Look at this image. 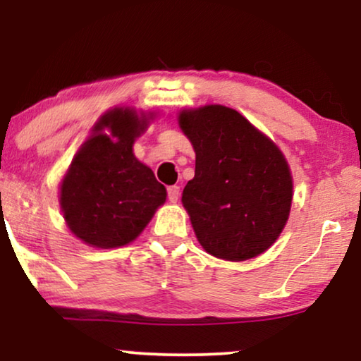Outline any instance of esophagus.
<instances>
[{
	"label": "esophagus",
	"mask_w": 361,
	"mask_h": 361,
	"mask_svg": "<svg viewBox=\"0 0 361 361\" xmlns=\"http://www.w3.org/2000/svg\"><path fill=\"white\" fill-rule=\"evenodd\" d=\"M180 195V187L179 185H169L167 187V199L171 202H177Z\"/></svg>",
	"instance_id": "obj_1"
}]
</instances>
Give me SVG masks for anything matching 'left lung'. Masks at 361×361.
<instances>
[{
    "instance_id": "1",
    "label": "left lung",
    "mask_w": 361,
    "mask_h": 361,
    "mask_svg": "<svg viewBox=\"0 0 361 361\" xmlns=\"http://www.w3.org/2000/svg\"><path fill=\"white\" fill-rule=\"evenodd\" d=\"M195 176L182 192L199 243L228 261L255 258L278 240L293 202L283 152L238 111L221 105L182 111Z\"/></svg>"
}]
</instances>
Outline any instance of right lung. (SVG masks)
Listing matches in <instances>:
<instances>
[{
    "label": "right lung",
    "mask_w": 361,
    "mask_h": 361,
    "mask_svg": "<svg viewBox=\"0 0 361 361\" xmlns=\"http://www.w3.org/2000/svg\"><path fill=\"white\" fill-rule=\"evenodd\" d=\"M110 127L114 137L99 131ZM146 128L131 110H113L72 161L61 187V207L68 228L97 248L130 243L164 204L166 187L133 154L135 137Z\"/></svg>",
    "instance_id": "right-lung-1"
}]
</instances>
